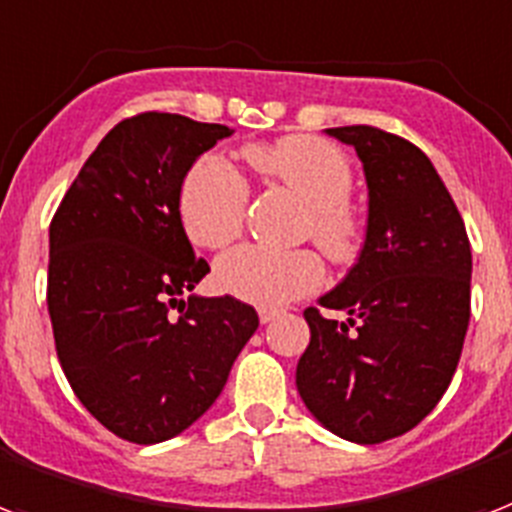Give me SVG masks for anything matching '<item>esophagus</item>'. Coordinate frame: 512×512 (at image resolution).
Masks as SVG:
<instances>
[{
    "instance_id": "esophagus-1",
    "label": "esophagus",
    "mask_w": 512,
    "mask_h": 512,
    "mask_svg": "<svg viewBox=\"0 0 512 512\" xmlns=\"http://www.w3.org/2000/svg\"><path fill=\"white\" fill-rule=\"evenodd\" d=\"M280 309H259V320H261V325H269V322L272 320H277V317H280Z\"/></svg>"
}]
</instances>
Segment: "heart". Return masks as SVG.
I'll use <instances>...</instances> for the list:
<instances>
[{"instance_id": "b5f03b06", "label": "heart", "mask_w": 512, "mask_h": 512, "mask_svg": "<svg viewBox=\"0 0 512 512\" xmlns=\"http://www.w3.org/2000/svg\"><path fill=\"white\" fill-rule=\"evenodd\" d=\"M253 171L280 182L309 206L306 232L333 259H346L359 237L349 195L354 171L335 145L317 137H282L272 145H256L245 153ZM179 222L200 248L230 245L245 222L248 185L243 174L222 155L200 158L179 187ZM216 285L261 309H277L312 293L325 280V264L309 248L272 251L264 245H240L216 261Z\"/></svg>"}]
</instances>
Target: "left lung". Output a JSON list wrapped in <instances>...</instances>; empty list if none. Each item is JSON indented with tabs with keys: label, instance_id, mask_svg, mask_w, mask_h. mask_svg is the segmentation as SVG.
<instances>
[{
	"label": "left lung",
	"instance_id": "8db88e82",
	"mask_svg": "<svg viewBox=\"0 0 512 512\" xmlns=\"http://www.w3.org/2000/svg\"><path fill=\"white\" fill-rule=\"evenodd\" d=\"M357 150L367 179V232L357 264L304 312L312 338L298 359L306 410L354 444L402 436L452 383L470 320V243L428 155L372 126L325 129Z\"/></svg>",
	"mask_w": 512,
	"mask_h": 512
}]
</instances>
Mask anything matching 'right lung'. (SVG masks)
<instances>
[{"instance_id":"obj_1","label":"right lung","mask_w":512,"mask_h":512,"mask_svg":"<svg viewBox=\"0 0 512 512\" xmlns=\"http://www.w3.org/2000/svg\"><path fill=\"white\" fill-rule=\"evenodd\" d=\"M230 134L177 113L126 118L102 137L49 224L57 359L79 402L134 444L187 431L259 327L253 306L192 293L208 264L179 222L187 171Z\"/></svg>"}]
</instances>
